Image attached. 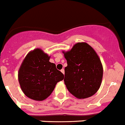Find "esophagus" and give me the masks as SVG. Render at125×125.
Returning a JSON list of instances; mask_svg holds the SVG:
<instances>
[{
  "mask_svg": "<svg viewBox=\"0 0 125 125\" xmlns=\"http://www.w3.org/2000/svg\"><path fill=\"white\" fill-rule=\"evenodd\" d=\"M61 71L62 73H63V74H64V69H62V70H61Z\"/></svg>",
  "mask_w": 125,
  "mask_h": 125,
  "instance_id": "esophagus-1",
  "label": "esophagus"
}]
</instances>
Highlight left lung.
<instances>
[{"label": "left lung", "instance_id": "1", "mask_svg": "<svg viewBox=\"0 0 125 125\" xmlns=\"http://www.w3.org/2000/svg\"><path fill=\"white\" fill-rule=\"evenodd\" d=\"M62 52L68 64L64 81L68 91L78 99L94 95L103 76L102 63L94 49L88 43L79 42L70 51Z\"/></svg>", "mask_w": 125, "mask_h": 125}]
</instances>
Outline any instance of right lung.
Segmentation results:
<instances>
[{
  "instance_id": "obj_1",
  "label": "right lung",
  "mask_w": 125,
  "mask_h": 125,
  "mask_svg": "<svg viewBox=\"0 0 125 125\" xmlns=\"http://www.w3.org/2000/svg\"><path fill=\"white\" fill-rule=\"evenodd\" d=\"M50 56L40 49L30 52L18 71V80L23 93L35 101H43L52 94L64 74L49 61Z\"/></svg>"
}]
</instances>
